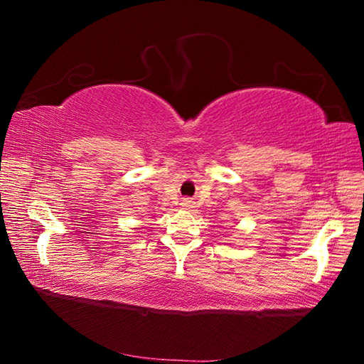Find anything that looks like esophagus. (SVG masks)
<instances>
[{
  "label": "esophagus",
  "mask_w": 364,
  "mask_h": 364,
  "mask_svg": "<svg viewBox=\"0 0 364 364\" xmlns=\"http://www.w3.org/2000/svg\"><path fill=\"white\" fill-rule=\"evenodd\" d=\"M181 207H183V208H193V200H189V199H183V202H181Z\"/></svg>",
  "instance_id": "esophagus-1"
}]
</instances>
